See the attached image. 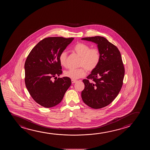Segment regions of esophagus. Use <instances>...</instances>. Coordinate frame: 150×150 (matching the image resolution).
Wrapping results in <instances>:
<instances>
[{"label": "esophagus", "mask_w": 150, "mask_h": 150, "mask_svg": "<svg viewBox=\"0 0 150 150\" xmlns=\"http://www.w3.org/2000/svg\"><path fill=\"white\" fill-rule=\"evenodd\" d=\"M72 81V84H73V83H76V82H77V81H75V80H72V81Z\"/></svg>", "instance_id": "34e87169"}]
</instances>
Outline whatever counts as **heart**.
Listing matches in <instances>:
<instances>
[{
    "label": "heart",
    "mask_w": 150,
    "mask_h": 150,
    "mask_svg": "<svg viewBox=\"0 0 150 150\" xmlns=\"http://www.w3.org/2000/svg\"><path fill=\"white\" fill-rule=\"evenodd\" d=\"M73 50L81 56L77 69H69L65 71L64 75L76 80L85 76L86 70L88 72H92L99 64L101 54L100 51L97 47L91 48L89 44L83 42H78L74 46ZM67 54L65 51H63L59 56V60L62 66L65 67L67 62Z\"/></svg>",
    "instance_id": "heart-1"
}]
</instances>
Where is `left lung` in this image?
<instances>
[{
  "label": "left lung",
  "mask_w": 150,
  "mask_h": 150,
  "mask_svg": "<svg viewBox=\"0 0 150 150\" xmlns=\"http://www.w3.org/2000/svg\"><path fill=\"white\" fill-rule=\"evenodd\" d=\"M81 39L97 44L101 54L98 67L83 81L85 89L81 92V98L91 108H102L115 99L123 86L125 69L121 55L118 48L104 37Z\"/></svg>",
  "instance_id": "left-lung-1"
}]
</instances>
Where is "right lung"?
Masks as SVG:
<instances>
[{"label": "right lung", "instance_id": "right-lung-1", "mask_svg": "<svg viewBox=\"0 0 150 150\" xmlns=\"http://www.w3.org/2000/svg\"><path fill=\"white\" fill-rule=\"evenodd\" d=\"M74 38L48 37L31 50L25 63V83L35 102L45 108L61 102L72 82L69 78H57L62 74L59 56ZM52 78H56L54 82Z\"/></svg>", "mask_w": 150, "mask_h": 150}]
</instances>
